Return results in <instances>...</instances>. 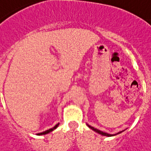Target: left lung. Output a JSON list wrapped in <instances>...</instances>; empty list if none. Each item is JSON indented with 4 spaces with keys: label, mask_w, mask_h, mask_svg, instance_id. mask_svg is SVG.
Returning <instances> with one entry per match:
<instances>
[{
    "label": "left lung",
    "mask_w": 151,
    "mask_h": 151,
    "mask_svg": "<svg viewBox=\"0 0 151 151\" xmlns=\"http://www.w3.org/2000/svg\"><path fill=\"white\" fill-rule=\"evenodd\" d=\"M87 125H88V127H89V128H90V129H92V130H94V131H95V132H96V133H99V134H101V135H102V136H105V137H113V136L118 135V134H119V133H122V132H123V131H125V130H122V131H121V132H119V133H116V134H109V133H105V132H102V131L99 130V129H98L95 128V127H91V126H90V125H88V124H87Z\"/></svg>",
    "instance_id": "8db88e82"
}]
</instances>
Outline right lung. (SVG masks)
Instances as JSON below:
<instances>
[{"label": "right lung", "mask_w": 151, "mask_h": 151, "mask_svg": "<svg viewBox=\"0 0 151 151\" xmlns=\"http://www.w3.org/2000/svg\"><path fill=\"white\" fill-rule=\"evenodd\" d=\"M59 124L60 123H57V124L56 125V126H54V127H52V128L50 129H48V130H46V131H44V132H42V133H37V135L38 136H41V135H46V134H47V133H50V132H52V131H53L54 129H56L57 127H58Z\"/></svg>", "instance_id": "obj_1"}]
</instances>
